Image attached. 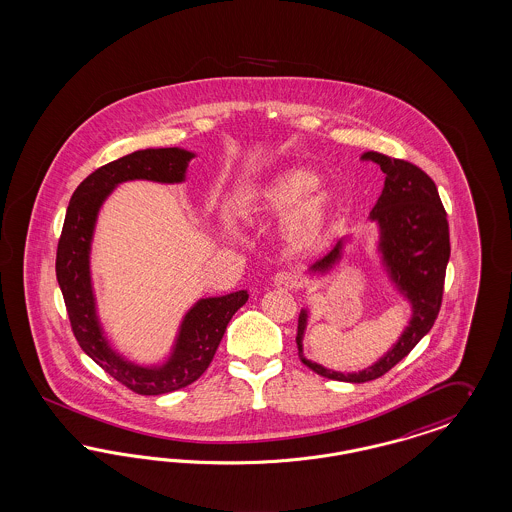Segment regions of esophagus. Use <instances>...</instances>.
<instances>
[{
    "mask_svg": "<svg viewBox=\"0 0 512 512\" xmlns=\"http://www.w3.org/2000/svg\"><path fill=\"white\" fill-rule=\"evenodd\" d=\"M272 285H274L276 289H280V291H293L295 285H297V280H295V276L289 274V272H278V274L274 276V280H272Z\"/></svg>",
    "mask_w": 512,
    "mask_h": 512,
    "instance_id": "34e87169",
    "label": "esophagus"
}]
</instances>
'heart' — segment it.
Masks as SVG:
<instances>
[{
  "label": "heart",
  "instance_id": "obj_1",
  "mask_svg": "<svg viewBox=\"0 0 512 512\" xmlns=\"http://www.w3.org/2000/svg\"><path fill=\"white\" fill-rule=\"evenodd\" d=\"M321 176L308 166H289L272 174L249 198L251 219H282L285 244L297 253L318 249L335 227L344 200L333 187H318Z\"/></svg>",
  "mask_w": 512,
  "mask_h": 512
}]
</instances>
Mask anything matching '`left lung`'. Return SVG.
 I'll return each mask as SVG.
<instances>
[{
  "label": "left lung",
  "mask_w": 512,
  "mask_h": 512,
  "mask_svg": "<svg viewBox=\"0 0 512 512\" xmlns=\"http://www.w3.org/2000/svg\"><path fill=\"white\" fill-rule=\"evenodd\" d=\"M363 159H371L386 174L384 189L372 208L369 221L376 225V257L384 276L410 306V318L403 333L388 352L372 365L357 372L325 369L304 357V335L310 312L302 308L297 331L300 361L329 380L363 384L395 367L410 350L427 335L441 310L442 285L450 259V234L446 212L433 179L418 166L401 159H389L382 153L367 151ZM352 236L340 238L335 249L308 268L312 278L335 274L346 257Z\"/></svg>",
  "instance_id": "obj_1"
}]
</instances>
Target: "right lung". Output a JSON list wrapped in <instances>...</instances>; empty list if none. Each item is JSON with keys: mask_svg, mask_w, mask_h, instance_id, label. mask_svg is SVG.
<instances>
[{"mask_svg": "<svg viewBox=\"0 0 512 512\" xmlns=\"http://www.w3.org/2000/svg\"><path fill=\"white\" fill-rule=\"evenodd\" d=\"M194 157L196 153L181 147H151L98 168L71 196L58 242L56 280L66 300L73 335L94 363L140 395L170 393L198 380L210 367L230 319L249 299L242 289L196 300L181 318L170 353L155 365H140L115 350L98 316L90 253L104 202L126 181L183 183Z\"/></svg>", "mask_w": 512, "mask_h": 512, "instance_id": "add662e5", "label": "right lung"}]
</instances>
